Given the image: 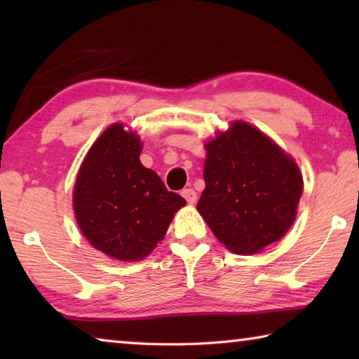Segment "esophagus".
Listing matches in <instances>:
<instances>
[{"label":"esophagus","mask_w":359,"mask_h":359,"mask_svg":"<svg viewBox=\"0 0 359 359\" xmlns=\"http://www.w3.org/2000/svg\"><path fill=\"white\" fill-rule=\"evenodd\" d=\"M182 196H184L187 199L188 204H194L196 203V191L193 190V188H185V190H182Z\"/></svg>","instance_id":"1"}]
</instances>
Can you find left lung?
I'll return each instance as SVG.
<instances>
[{
	"instance_id": "8db88e82",
	"label": "left lung",
	"mask_w": 359,
	"mask_h": 359,
	"mask_svg": "<svg viewBox=\"0 0 359 359\" xmlns=\"http://www.w3.org/2000/svg\"><path fill=\"white\" fill-rule=\"evenodd\" d=\"M205 188L196 209L228 250L252 255L280 241L293 224L302 175L264 133L234 121L205 144Z\"/></svg>"
}]
</instances>
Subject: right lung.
Masks as SVG:
<instances>
[{
    "mask_svg": "<svg viewBox=\"0 0 359 359\" xmlns=\"http://www.w3.org/2000/svg\"><path fill=\"white\" fill-rule=\"evenodd\" d=\"M141 139L114 123L96 139L72 193L76 220L96 250L120 261L144 259L165 238L187 201L142 166Z\"/></svg>",
    "mask_w": 359,
    "mask_h": 359,
    "instance_id": "1",
    "label": "right lung"
}]
</instances>
